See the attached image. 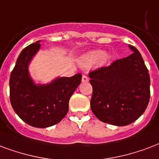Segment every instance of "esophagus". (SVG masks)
<instances>
[{"label": "esophagus", "instance_id": "obj_1", "mask_svg": "<svg viewBox=\"0 0 159 159\" xmlns=\"http://www.w3.org/2000/svg\"><path fill=\"white\" fill-rule=\"evenodd\" d=\"M88 76H86V75H83V76H82V81L83 82H88Z\"/></svg>", "mask_w": 159, "mask_h": 159}]
</instances>
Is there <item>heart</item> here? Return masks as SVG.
Returning <instances> with one entry per match:
<instances>
[{"label":"heart","instance_id":"heart-1","mask_svg":"<svg viewBox=\"0 0 159 159\" xmlns=\"http://www.w3.org/2000/svg\"><path fill=\"white\" fill-rule=\"evenodd\" d=\"M106 57V53L102 51H96L86 55L82 59V64L85 66H91L101 62Z\"/></svg>","mask_w":159,"mask_h":159}]
</instances>
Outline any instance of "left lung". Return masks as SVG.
Listing matches in <instances>:
<instances>
[{"mask_svg":"<svg viewBox=\"0 0 159 159\" xmlns=\"http://www.w3.org/2000/svg\"><path fill=\"white\" fill-rule=\"evenodd\" d=\"M133 52L89 73L93 86L91 109L103 123L126 126L136 121L149 102L150 77L136 47Z\"/></svg>","mask_w":159,"mask_h":159,"instance_id":"8db88e82","label":"left lung"}]
</instances>
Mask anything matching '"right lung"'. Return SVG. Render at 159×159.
I'll return each instance as SVG.
<instances>
[{"label":"right lung","instance_id":"right-lung-1","mask_svg":"<svg viewBox=\"0 0 159 159\" xmlns=\"http://www.w3.org/2000/svg\"><path fill=\"white\" fill-rule=\"evenodd\" d=\"M39 41L25 47L10 77V101L16 113L29 125L47 128L61 121L68 112L69 99L82 81V74L58 77L47 85L34 84L28 63L40 48Z\"/></svg>","mask_w":159,"mask_h":159}]
</instances>
